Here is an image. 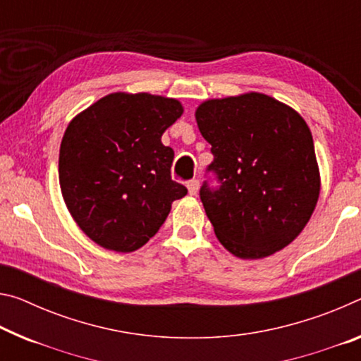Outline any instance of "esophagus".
<instances>
[{
  "mask_svg": "<svg viewBox=\"0 0 361 361\" xmlns=\"http://www.w3.org/2000/svg\"><path fill=\"white\" fill-rule=\"evenodd\" d=\"M199 191V180H191L188 183V192H190V196H196Z\"/></svg>",
  "mask_w": 361,
  "mask_h": 361,
  "instance_id": "obj_1",
  "label": "esophagus"
}]
</instances>
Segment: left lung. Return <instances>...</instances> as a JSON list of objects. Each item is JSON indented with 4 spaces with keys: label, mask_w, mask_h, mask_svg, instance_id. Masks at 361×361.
Returning a JSON list of instances; mask_svg holds the SVG:
<instances>
[{
    "label": "left lung",
    "mask_w": 361,
    "mask_h": 361,
    "mask_svg": "<svg viewBox=\"0 0 361 361\" xmlns=\"http://www.w3.org/2000/svg\"><path fill=\"white\" fill-rule=\"evenodd\" d=\"M196 122L212 146L219 190L201 188L215 236L233 255L257 260L284 249L310 220L319 197L312 131L284 102L249 91L207 99Z\"/></svg>",
    "instance_id": "obj_1"
}]
</instances>
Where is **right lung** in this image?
Segmentation results:
<instances>
[{
	"label": "right lung",
	"mask_w": 361,
	"mask_h": 361,
	"mask_svg": "<svg viewBox=\"0 0 361 361\" xmlns=\"http://www.w3.org/2000/svg\"><path fill=\"white\" fill-rule=\"evenodd\" d=\"M178 99L117 91L71 120L59 149L64 202L87 236L128 254L142 247L188 190L171 180L164 131L181 117Z\"/></svg>",
	"instance_id": "obj_1"
}]
</instances>
